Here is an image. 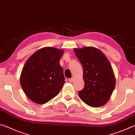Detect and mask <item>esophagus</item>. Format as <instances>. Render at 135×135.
Listing matches in <instances>:
<instances>
[{"mask_svg": "<svg viewBox=\"0 0 135 135\" xmlns=\"http://www.w3.org/2000/svg\"><path fill=\"white\" fill-rule=\"evenodd\" d=\"M74 78H70V79H68V81L69 82H73V81H74Z\"/></svg>", "mask_w": 135, "mask_h": 135, "instance_id": "esophagus-1", "label": "esophagus"}]
</instances>
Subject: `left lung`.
I'll use <instances>...</instances> for the list:
<instances>
[{"label": "left lung", "mask_w": 135, "mask_h": 135, "mask_svg": "<svg viewBox=\"0 0 135 135\" xmlns=\"http://www.w3.org/2000/svg\"><path fill=\"white\" fill-rule=\"evenodd\" d=\"M83 68L84 88L79 96L84 103L92 107L105 104L115 86V79L110 62L105 55L95 47L74 49Z\"/></svg>", "instance_id": "left-lung-1"}]
</instances>
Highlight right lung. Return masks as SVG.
<instances>
[{
  "label": "right lung",
  "mask_w": 135,
  "mask_h": 135,
  "mask_svg": "<svg viewBox=\"0 0 135 135\" xmlns=\"http://www.w3.org/2000/svg\"><path fill=\"white\" fill-rule=\"evenodd\" d=\"M63 51L46 47L30 57L22 68L20 83L24 93L36 104H43L58 94L65 83L59 60Z\"/></svg>",
  "instance_id": "obj_1"
}]
</instances>
